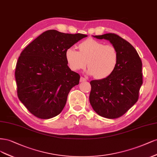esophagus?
Returning <instances> with one entry per match:
<instances>
[{
  "instance_id": "esophagus-1",
  "label": "esophagus",
  "mask_w": 157,
  "mask_h": 157,
  "mask_svg": "<svg viewBox=\"0 0 157 157\" xmlns=\"http://www.w3.org/2000/svg\"><path fill=\"white\" fill-rule=\"evenodd\" d=\"M87 81V79L83 77H81L80 78V82H86Z\"/></svg>"
}]
</instances>
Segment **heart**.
I'll use <instances>...</instances> for the list:
<instances>
[{
  "instance_id": "heart-1",
  "label": "heart",
  "mask_w": 157,
  "mask_h": 157,
  "mask_svg": "<svg viewBox=\"0 0 157 157\" xmlns=\"http://www.w3.org/2000/svg\"><path fill=\"white\" fill-rule=\"evenodd\" d=\"M79 52L73 48L67 49L66 60L74 71L85 68L88 65V73L97 79H104L112 74L119 60L117 49L112 44L104 45L89 38L78 45Z\"/></svg>"
}]
</instances>
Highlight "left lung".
<instances>
[{
    "mask_svg": "<svg viewBox=\"0 0 157 157\" xmlns=\"http://www.w3.org/2000/svg\"><path fill=\"white\" fill-rule=\"evenodd\" d=\"M94 37L109 40L117 49L119 60L108 77L90 82V104L102 117L119 118L138 100L143 83L142 63L135 48L119 35L108 33Z\"/></svg>",
    "mask_w": 157,
    "mask_h": 157,
    "instance_id": "obj_1",
    "label": "left lung"
}]
</instances>
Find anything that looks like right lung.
Wrapping results in <instances>:
<instances>
[{"label":"right lung","mask_w":157,"mask_h":157,"mask_svg":"<svg viewBox=\"0 0 157 157\" xmlns=\"http://www.w3.org/2000/svg\"><path fill=\"white\" fill-rule=\"evenodd\" d=\"M87 36L49 30L20 54L15 71L17 97L35 117L48 119L62 112L70 90L80 79L68 67L65 53Z\"/></svg>","instance_id":"obj_1"}]
</instances>
